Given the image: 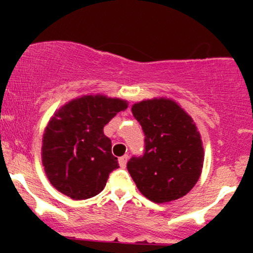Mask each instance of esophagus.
Instances as JSON below:
<instances>
[{
  "label": "esophagus",
  "mask_w": 253,
  "mask_h": 253,
  "mask_svg": "<svg viewBox=\"0 0 253 253\" xmlns=\"http://www.w3.org/2000/svg\"><path fill=\"white\" fill-rule=\"evenodd\" d=\"M127 161H128V156H127V155L120 157V158H119V165H120V168L126 167Z\"/></svg>",
  "instance_id": "obj_1"
}]
</instances>
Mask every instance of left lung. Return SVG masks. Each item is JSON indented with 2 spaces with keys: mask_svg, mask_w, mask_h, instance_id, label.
<instances>
[{
  "mask_svg": "<svg viewBox=\"0 0 253 253\" xmlns=\"http://www.w3.org/2000/svg\"><path fill=\"white\" fill-rule=\"evenodd\" d=\"M132 113L145 134L143 156L127 163L139 191L156 203L187 195L199 181L205 156L193 119L163 97L133 104Z\"/></svg>",
  "mask_w": 253,
  "mask_h": 253,
  "instance_id": "obj_1",
  "label": "left lung"
}]
</instances>
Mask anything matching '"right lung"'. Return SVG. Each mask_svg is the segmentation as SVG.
<instances>
[{"label":"right lung","instance_id":"obj_1","mask_svg":"<svg viewBox=\"0 0 253 253\" xmlns=\"http://www.w3.org/2000/svg\"><path fill=\"white\" fill-rule=\"evenodd\" d=\"M127 102L103 95H86L63 106L46 126L42 158L51 184L74 200L97 195L106 187L118 158L103 127Z\"/></svg>","mask_w":253,"mask_h":253}]
</instances>
